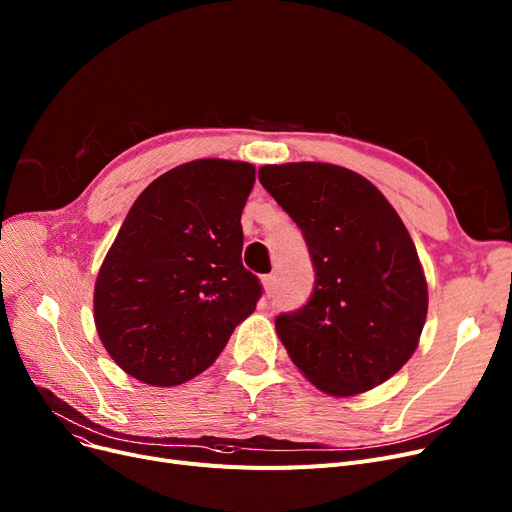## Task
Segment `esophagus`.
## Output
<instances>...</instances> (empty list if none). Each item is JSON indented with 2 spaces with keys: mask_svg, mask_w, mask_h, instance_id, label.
Here are the masks:
<instances>
[{
  "mask_svg": "<svg viewBox=\"0 0 512 512\" xmlns=\"http://www.w3.org/2000/svg\"><path fill=\"white\" fill-rule=\"evenodd\" d=\"M263 290H265V297L270 299V297H274V292H276V276L274 274H270V276H263Z\"/></svg>",
  "mask_w": 512,
  "mask_h": 512,
  "instance_id": "34e87169",
  "label": "esophagus"
}]
</instances>
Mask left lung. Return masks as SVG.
I'll return each mask as SVG.
<instances>
[{"mask_svg":"<svg viewBox=\"0 0 512 512\" xmlns=\"http://www.w3.org/2000/svg\"><path fill=\"white\" fill-rule=\"evenodd\" d=\"M259 182L301 228L315 270L307 305L276 317L292 363L332 396L384 384L415 353L427 315L400 215L367 178L332 164L263 166Z\"/></svg>","mask_w":512,"mask_h":512,"instance_id":"left-lung-1","label":"left lung"}]
</instances>
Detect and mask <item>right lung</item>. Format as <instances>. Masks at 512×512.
I'll list each match as a JSON object with an SVG mask.
<instances>
[{
    "label": "right lung",
    "instance_id": "right-lung-1",
    "mask_svg": "<svg viewBox=\"0 0 512 512\" xmlns=\"http://www.w3.org/2000/svg\"><path fill=\"white\" fill-rule=\"evenodd\" d=\"M247 161L195 159L130 207L95 282V326L110 357L149 386L205 371L261 297L240 261Z\"/></svg>",
    "mask_w": 512,
    "mask_h": 512
}]
</instances>
